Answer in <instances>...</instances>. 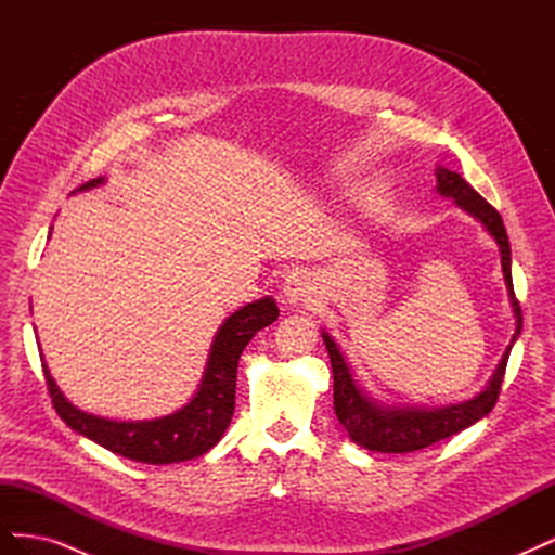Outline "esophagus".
<instances>
[{
	"label": "esophagus",
	"instance_id": "obj_1",
	"mask_svg": "<svg viewBox=\"0 0 555 555\" xmlns=\"http://www.w3.org/2000/svg\"><path fill=\"white\" fill-rule=\"evenodd\" d=\"M282 294L287 298V304L300 306V304H310L314 296V284L306 273H289L287 280L282 284Z\"/></svg>",
	"mask_w": 555,
	"mask_h": 555
}]
</instances>
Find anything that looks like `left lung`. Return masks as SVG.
<instances>
[{
  "label": "left lung",
  "instance_id": "left-lung-1",
  "mask_svg": "<svg viewBox=\"0 0 555 555\" xmlns=\"http://www.w3.org/2000/svg\"><path fill=\"white\" fill-rule=\"evenodd\" d=\"M438 192L442 196H451L463 210L477 217V220L489 229V233L500 245L502 273H505L509 300L516 314V333L512 338V345H514V340L520 333V326H524V314H520L518 298L514 294L512 249H509L505 224H502V217L489 201L479 196L459 173L453 171L438 169ZM322 338L328 349L331 367H333V408H335V414H338V422L345 426L349 438L359 447L382 451V453H408L416 449H426L435 442L451 438V435L461 433L467 426L477 424L479 418H483L495 408L502 379H505L509 351H512V345H509L505 357H502L498 365L493 379L473 400L461 402V405L440 408V410H391V408L377 405V402H373L371 398L361 393L354 379H351V373L340 354L338 345L331 340L328 333H322Z\"/></svg>",
  "mask_w": 555,
  "mask_h": 555
}]
</instances>
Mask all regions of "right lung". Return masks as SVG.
<instances>
[{
	"label": "right lung",
	"instance_id": "1",
	"mask_svg": "<svg viewBox=\"0 0 555 555\" xmlns=\"http://www.w3.org/2000/svg\"><path fill=\"white\" fill-rule=\"evenodd\" d=\"M102 182L104 178H94L80 190L96 188ZM278 317L280 310L273 298L255 300V304L233 312L215 335L206 375L194 400L180 412L155 418V422H111V418L80 412L62 396L46 363H41L48 393L66 426L117 456L150 465H169L204 456L222 440L231 424L233 405H236L238 359L245 345L255 338L257 331L273 324Z\"/></svg>",
	"mask_w": 555,
	"mask_h": 555
}]
</instances>
